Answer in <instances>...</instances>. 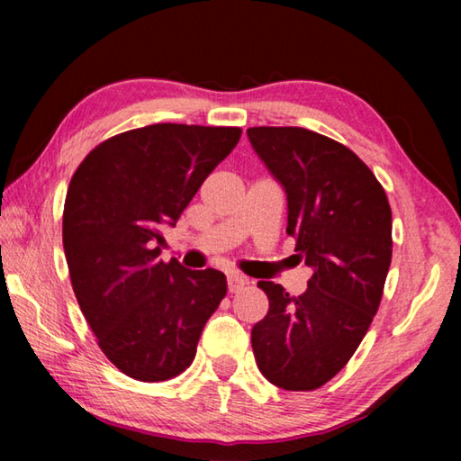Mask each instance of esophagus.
<instances>
[{"mask_svg": "<svg viewBox=\"0 0 461 461\" xmlns=\"http://www.w3.org/2000/svg\"><path fill=\"white\" fill-rule=\"evenodd\" d=\"M248 285V280L240 275H230L228 276V291L230 293H240L241 288Z\"/></svg>", "mask_w": 461, "mask_h": 461, "instance_id": "34e87169", "label": "esophagus"}]
</instances>
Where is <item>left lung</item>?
Returning a JSON list of instances; mask_svg holds the SVG:
<instances>
[{"instance_id": "1", "label": "left lung", "mask_w": 461, "mask_h": 461, "mask_svg": "<svg viewBox=\"0 0 461 461\" xmlns=\"http://www.w3.org/2000/svg\"><path fill=\"white\" fill-rule=\"evenodd\" d=\"M248 140L286 193V233L313 268L291 296L260 280L268 313L252 327L264 378L285 390L330 382L376 315L393 258V213L372 170L335 140L305 128H249Z\"/></svg>"}]
</instances>
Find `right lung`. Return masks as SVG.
<instances>
[{"mask_svg": "<svg viewBox=\"0 0 461 461\" xmlns=\"http://www.w3.org/2000/svg\"><path fill=\"white\" fill-rule=\"evenodd\" d=\"M240 136L154 123L105 140L75 170L62 213L68 275L101 352L130 378L162 382L189 368L228 293L223 272L158 256L162 230L175 228Z\"/></svg>", "mask_w": 461, "mask_h": 461, "instance_id": "right-lung-1", "label": "right lung"}]
</instances>
